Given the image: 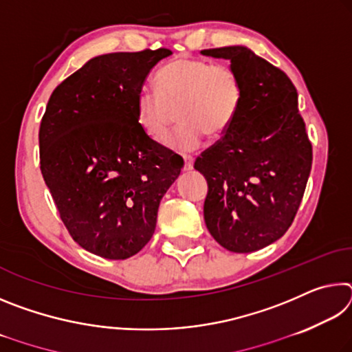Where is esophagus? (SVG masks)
Instances as JSON below:
<instances>
[{"mask_svg":"<svg viewBox=\"0 0 352 352\" xmlns=\"http://www.w3.org/2000/svg\"><path fill=\"white\" fill-rule=\"evenodd\" d=\"M183 160H184V169L190 170V169L194 168V160H192V157H183Z\"/></svg>","mask_w":352,"mask_h":352,"instance_id":"34e87169","label":"esophagus"}]
</instances>
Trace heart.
Masks as SVG:
<instances>
[{"instance_id": "heart-1", "label": "heart", "mask_w": 352, "mask_h": 352, "mask_svg": "<svg viewBox=\"0 0 352 352\" xmlns=\"http://www.w3.org/2000/svg\"><path fill=\"white\" fill-rule=\"evenodd\" d=\"M157 90L136 96V122L153 141H163L177 109L182 121L164 144L178 153H190L204 144L205 135L219 138L239 113L243 87L241 76L228 63L177 57L155 76Z\"/></svg>"}]
</instances>
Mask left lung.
<instances>
[{"label":"left lung","mask_w":352,"mask_h":352,"mask_svg":"<svg viewBox=\"0 0 352 352\" xmlns=\"http://www.w3.org/2000/svg\"><path fill=\"white\" fill-rule=\"evenodd\" d=\"M201 54L230 60L243 87L234 122L194 163L208 182L205 223L230 252H256L294 222L311 174L312 144L284 71L245 46Z\"/></svg>","instance_id":"8db88e82"}]
</instances>
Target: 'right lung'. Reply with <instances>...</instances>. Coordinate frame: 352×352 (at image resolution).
<instances>
[{
  "mask_svg": "<svg viewBox=\"0 0 352 352\" xmlns=\"http://www.w3.org/2000/svg\"><path fill=\"white\" fill-rule=\"evenodd\" d=\"M170 54L94 57L52 91L41 118V175L71 237L100 258L127 259L151 241L160 201L183 168L136 122L142 83Z\"/></svg>",
  "mask_w": 352,
  "mask_h": 352,
  "instance_id": "add662e5",
  "label": "right lung"
}]
</instances>
